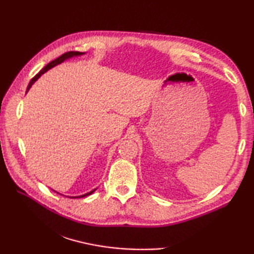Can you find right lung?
I'll return each mask as SVG.
<instances>
[{
  "instance_id": "add662e5",
  "label": "right lung",
  "mask_w": 254,
  "mask_h": 254,
  "mask_svg": "<svg viewBox=\"0 0 254 254\" xmlns=\"http://www.w3.org/2000/svg\"><path fill=\"white\" fill-rule=\"evenodd\" d=\"M84 55H86V52H77V51H71V52H66V53H64V55H62L61 57H59V58H57L56 60H53V61H51L50 63H48L47 65L41 69V71L38 73L36 76L32 78L30 82H29V84H28V86H27V90H26V94L28 93V90L30 89V87L32 85L35 84V82L36 80L39 78L42 74H45L46 72H48L49 71L50 68H52V67H55V66H57V65H59V64H61V63H63L64 61H66V60H68V59H72V58H74V57H80V56H84ZM97 190V188L96 189H94V190H91L90 192H88V193H85V194H82V195H78V196H68L69 198H79V197H85V196H88V195H90L91 193H94L95 191ZM55 192H57V191H55ZM58 194H61V193H59V192H57ZM62 195V194H61Z\"/></svg>"
}]
</instances>
